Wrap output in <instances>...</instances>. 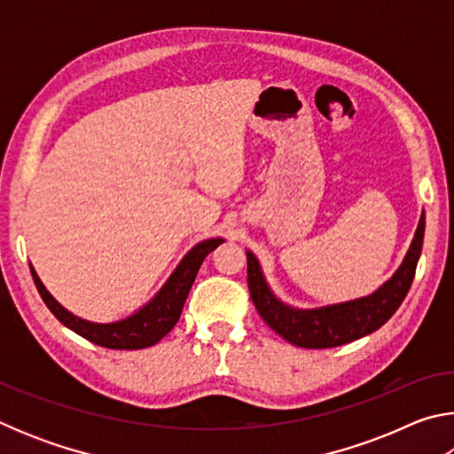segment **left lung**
Returning a JSON list of instances; mask_svg holds the SVG:
<instances>
[{"label": "left lung", "instance_id": "1", "mask_svg": "<svg viewBox=\"0 0 454 454\" xmlns=\"http://www.w3.org/2000/svg\"><path fill=\"white\" fill-rule=\"evenodd\" d=\"M425 238V210L401 266L371 294L352 301L301 309L284 302L268 284L262 264L252 250L248 258V288L262 320L284 340L301 348H333L379 330L403 304L409 292Z\"/></svg>", "mask_w": 454, "mask_h": 454}]
</instances>
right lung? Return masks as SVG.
Returning a JSON list of instances; mask_svg holds the SVG:
<instances>
[{
    "mask_svg": "<svg viewBox=\"0 0 454 454\" xmlns=\"http://www.w3.org/2000/svg\"><path fill=\"white\" fill-rule=\"evenodd\" d=\"M222 242H224V238L216 236L206 238V240L192 246L178 266L174 268V272L168 276L162 288L148 302L142 304L132 314H128V317L110 322H94L70 312L50 294V290L43 286L32 264H29V270H32L37 292L42 294L45 306L61 325L74 330L75 334L83 336L86 340L99 344V347L114 350H136L160 342L176 326L200 266H202L204 258L214 248H218Z\"/></svg>",
    "mask_w": 454,
    "mask_h": 454,
    "instance_id": "add662e5",
    "label": "right lung"
}]
</instances>
